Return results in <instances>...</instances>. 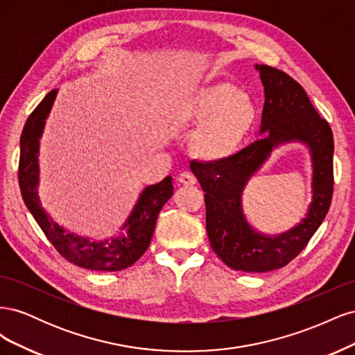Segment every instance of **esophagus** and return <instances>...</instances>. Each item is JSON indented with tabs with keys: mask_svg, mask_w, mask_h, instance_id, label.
<instances>
[{
	"mask_svg": "<svg viewBox=\"0 0 355 355\" xmlns=\"http://www.w3.org/2000/svg\"><path fill=\"white\" fill-rule=\"evenodd\" d=\"M178 180H179V184H182V185H194L197 182L196 176L189 173V171H182V173L178 178Z\"/></svg>",
	"mask_w": 355,
	"mask_h": 355,
	"instance_id": "1",
	"label": "esophagus"
}]
</instances>
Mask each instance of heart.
I'll list each match as a JSON object with an SVG mask.
<instances>
[{
	"mask_svg": "<svg viewBox=\"0 0 355 355\" xmlns=\"http://www.w3.org/2000/svg\"><path fill=\"white\" fill-rule=\"evenodd\" d=\"M171 120L179 128L202 125L194 139L196 153L206 159H223L237 153L249 136L256 108L232 84L218 83L178 102Z\"/></svg>",
	"mask_w": 355,
	"mask_h": 355,
	"instance_id": "obj_1",
	"label": "heart"
}]
</instances>
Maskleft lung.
<instances>
[{
	"mask_svg": "<svg viewBox=\"0 0 355 355\" xmlns=\"http://www.w3.org/2000/svg\"><path fill=\"white\" fill-rule=\"evenodd\" d=\"M265 92L259 141L240 153L209 163L192 161L206 202V228L213 252L235 271L266 272L286 266L305 249L329 211L333 196V133L305 90L286 72L256 65ZM288 141L310 148L313 201L307 216L280 236L257 233L246 222L241 196L246 182L272 149Z\"/></svg>",
	"mask_w": 355,
	"mask_h": 355,
	"instance_id": "8db88e82",
	"label": "left lung"
}]
</instances>
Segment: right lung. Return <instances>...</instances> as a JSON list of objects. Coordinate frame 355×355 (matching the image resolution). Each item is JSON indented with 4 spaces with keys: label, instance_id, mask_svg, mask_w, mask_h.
Masks as SVG:
<instances>
[{
    "label": "right lung",
    "instance_id": "obj_1",
    "mask_svg": "<svg viewBox=\"0 0 355 355\" xmlns=\"http://www.w3.org/2000/svg\"><path fill=\"white\" fill-rule=\"evenodd\" d=\"M56 94V89L46 94V98L28 116L20 136L19 187L22 198L49 241L68 262L92 271L114 272L125 270L146 252L151 243L158 213L173 196L171 178L167 176L159 184L149 185L142 191L133 211L116 237L94 241L62 228L42 209L38 196L40 137Z\"/></svg>",
    "mask_w": 355,
    "mask_h": 355
}]
</instances>
